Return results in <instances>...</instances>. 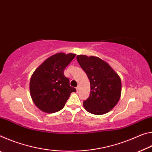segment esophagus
Wrapping results in <instances>:
<instances>
[{
    "label": "esophagus",
    "mask_w": 152,
    "mask_h": 152,
    "mask_svg": "<svg viewBox=\"0 0 152 152\" xmlns=\"http://www.w3.org/2000/svg\"><path fill=\"white\" fill-rule=\"evenodd\" d=\"M78 90H79V86H77V87H76V91L78 92Z\"/></svg>",
    "instance_id": "34e87169"
}]
</instances>
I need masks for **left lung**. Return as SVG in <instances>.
Instances as JSON below:
<instances>
[{
	"label": "left lung",
	"mask_w": 152,
	"mask_h": 152,
	"mask_svg": "<svg viewBox=\"0 0 152 152\" xmlns=\"http://www.w3.org/2000/svg\"><path fill=\"white\" fill-rule=\"evenodd\" d=\"M76 59L91 84L90 96L83 102L84 109L98 115L110 111L117 104L121 94L120 77L101 58L78 55Z\"/></svg>",
	"instance_id": "left-lung-1"
}]
</instances>
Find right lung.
Here are the masks:
<instances>
[{
    "label": "right lung",
    "mask_w": 152,
    "mask_h": 152,
    "mask_svg": "<svg viewBox=\"0 0 152 152\" xmlns=\"http://www.w3.org/2000/svg\"><path fill=\"white\" fill-rule=\"evenodd\" d=\"M76 54L58 53L45 60L36 69L30 80V94L33 102L42 111L53 113L62 109L75 88L64 76L66 67Z\"/></svg>",
    "instance_id": "obj_1"
}]
</instances>
